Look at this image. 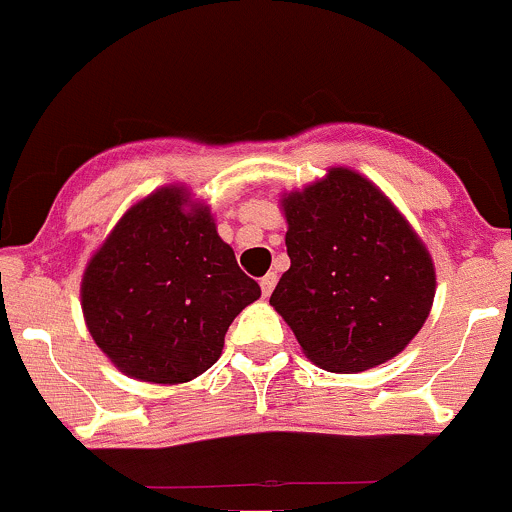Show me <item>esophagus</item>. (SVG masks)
<instances>
[{
    "label": "esophagus",
    "mask_w": 512,
    "mask_h": 512,
    "mask_svg": "<svg viewBox=\"0 0 512 512\" xmlns=\"http://www.w3.org/2000/svg\"><path fill=\"white\" fill-rule=\"evenodd\" d=\"M275 285H277V275H275V272H270V275L262 277V280H260L262 295L270 297V295H272V290H275Z\"/></svg>",
    "instance_id": "obj_1"
}]
</instances>
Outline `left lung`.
I'll return each instance as SVG.
<instances>
[{
    "instance_id": "8db88e82",
    "label": "left lung",
    "mask_w": 512,
    "mask_h": 512,
    "mask_svg": "<svg viewBox=\"0 0 512 512\" xmlns=\"http://www.w3.org/2000/svg\"><path fill=\"white\" fill-rule=\"evenodd\" d=\"M290 270L270 305L307 360L362 372L410 345L435 300V262L403 212L350 167L280 195Z\"/></svg>"
}]
</instances>
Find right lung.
Wrapping results in <instances>:
<instances>
[{
  "label": "right lung",
  "instance_id": "right-lung-1",
  "mask_svg": "<svg viewBox=\"0 0 512 512\" xmlns=\"http://www.w3.org/2000/svg\"><path fill=\"white\" fill-rule=\"evenodd\" d=\"M260 285L237 267L207 202L165 185L130 207L84 267V325L135 380L180 385L210 370Z\"/></svg>",
  "mask_w": 512,
  "mask_h": 512
}]
</instances>
